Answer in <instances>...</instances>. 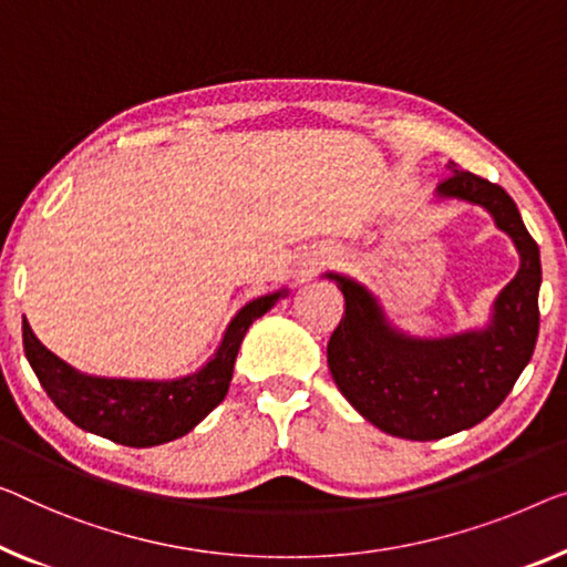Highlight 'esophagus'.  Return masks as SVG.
<instances>
[{
	"label": "esophagus",
	"mask_w": 567,
	"mask_h": 567,
	"mask_svg": "<svg viewBox=\"0 0 567 567\" xmlns=\"http://www.w3.org/2000/svg\"><path fill=\"white\" fill-rule=\"evenodd\" d=\"M323 265H326V259H312V261H308V265H302L300 275H302V277H312Z\"/></svg>",
	"instance_id": "1"
}]
</instances>
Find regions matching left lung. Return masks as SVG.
Segmentation results:
<instances>
[{"label":"left lung","mask_w":567,"mask_h":567,"mask_svg":"<svg viewBox=\"0 0 567 567\" xmlns=\"http://www.w3.org/2000/svg\"><path fill=\"white\" fill-rule=\"evenodd\" d=\"M437 193L481 203L517 244L522 267L496 300L494 323L481 333L415 341L394 333L364 287L341 285L343 316L328 341L338 390L371 425L408 441H437L478 425L506 400L529 364L539 331V249L502 185L451 163Z\"/></svg>","instance_id":"left-lung-1"}]
</instances>
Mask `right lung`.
Wrapping results in <instances>:
<instances>
[{
  "mask_svg": "<svg viewBox=\"0 0 567 567\" xmlns=\"http://www.w3.org/2000/svg\"><path fill=\"white\" fill-rule=\"evenodd\" d=\"M277 298L280 292L251 300L241 308L216 357L198 374L175 382H130L79 374L38 341L28 320H22V343L42 390L68 420L114 443L150 447L190 433L224 400L244 333L275 306Z\"/></svg>",
  "mask_w": 567,
  "mask_h": 567,
  "instance_id": "right-lung-1",
  "label": "right lung"
}]
</instances>
